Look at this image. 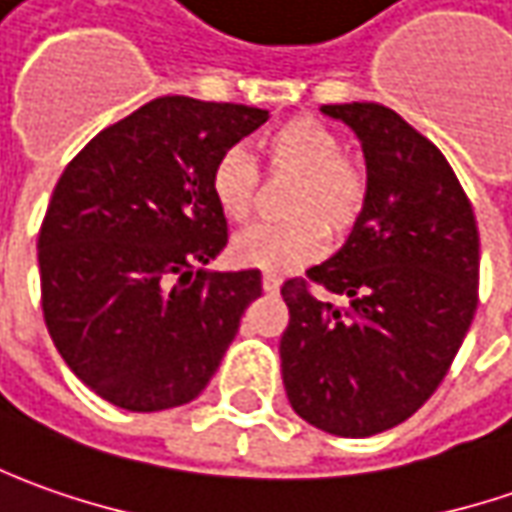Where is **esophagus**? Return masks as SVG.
Wrapping results in <instances>:
<instances>
[{"mask_svg":"<svg viewBox=\"0 0 512 512\" xmlns=\"http://www.w3.org/2000/svg\"><path fill=\"white\" fill-rule=\"evenodd\" d=\"M280 274H274V272H266L263 274V291H269V294H277L280 291Z\"/></svg>","mask_w":512,"mask_h":512,"instance_id":"1","label":"esophagus"}]
</instances>
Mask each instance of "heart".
I'll return each mask as SVG.
<instances>
[{
    "label": "heart",
    "mask_w": 512,
    "mask_h": 512,
    "mask_svg": "<svg viewBox=\"0 0 512 512\" xmlns=\"http://www.w3.org/2000/svg\"><path fill=\"white\" fill-rule=\"evenodd\" d=\"M263 167L272 178H291L283 215L289 221L255 226L232 243L240 266L291 272L326 252V240L351 235L368 201V169L343 150V138L328 124L297 115L277 124L260 144ZM209 192L229 223H246L257 209L260 175L238 147L218 155L209 172Z\"/></svg>",
    "instance_id": "b5f03b06"
}]
</instances>
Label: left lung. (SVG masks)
<instances>
[{"instance_id": "8db88e82", "label": "left lung", "mask_w": 512, "mask_h": 512, "mask_svg": "<svg viewBox=\"0 0 512 512\" xmlns=\"http://www.w3.org/2000/svg\"><path fill=\"white\" fill-rule=\"evenodd\" d=\"M323 113L360 138L368 201L337 255L283 283L280 368L297 416L362 439L414 416L448 374L479 303V229L448 158L402 115L374 101Z\"/></svg>"}]
</instances>
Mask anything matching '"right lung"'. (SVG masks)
Returning a JSON list of instances; mask_svg holds the SVG:
<instances>
[{
    "instance_id": "obj_1",
    "label": "right lung",
    "mask_w": 512,
    "mask_h": 512,
    "mask_svg": "<svg viewBox=\"0 0 512 512\" xmlns=\"http://www.w3.org/2000/svg\"><path fill=\"white\" fill-rule=\"evenodd\" d=\"M269 110L161 96L67 164L39 229L42 311L70 371L124 411L195 399L235 340L260 272H206L229 232L218 155Z\"/></svg>"
}]
</instances>
